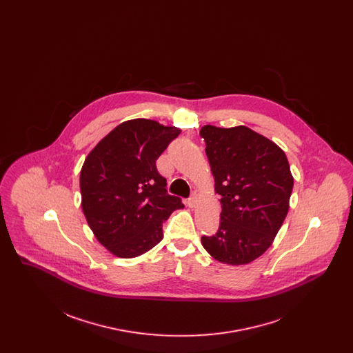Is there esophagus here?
<instances>
[{
  "instance_id": "esophagus-1",
  "label": "esophagus",
  "mask_w": 353,
  "mask_h": 353,
  "mask_svg": "<svg viewBox=\"0 0 353 353\" xmlns=\"http://www.w3.org/2000/svg\"><path fill=\"white\" fill-rule=\"evenodd\" d=\"M197 202H199V199H197V196L196 194H193L189 200H188V205H189V208H196L197 206Z\"/></svg>"
}]
</instances>
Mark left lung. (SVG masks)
<instances>
[{"instance_id":"obj_1","label":"left lung","mask_w":353,"mask_h":353,"mask_svg":"<svg viewBox=\"0 0 353 353\" xmlns=\"http://www.w3.org/2000/svg\"><path fill=\"white\" fill-rule=\"evenodd\" d=\"M200 136L221 196L219 232L202 236L221 263L248 265L272 245L285 221L294 177L285 152L245 125H203Z\"/></svg>"}]
</instances>
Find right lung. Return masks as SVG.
Wrapping results in <instances>:
<instances>
[{"mask_svg":"<svg viewBox=\"0 0 353 353\" xmlns=\"http://www.w3.org/2000/svg\"><path fill=\"white\" fill-rule=\"evenodd\" d=\"M181 132L150 119L127 120L88 153L81 170L84 217L101 245L134 258L163 239V222L183 209L169 196L156 160Z\"/></svg>","mask_w":353,"mask_h":353,"instance_id":"1","label":"right lung"}]
</instances>
